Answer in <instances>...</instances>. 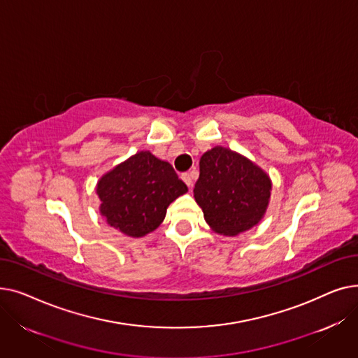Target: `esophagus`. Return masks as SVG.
I'll return each mask as SVG.
<instances>
[{
  "instance_id": "1",
  "label": "esophagus",
  "mask_w": 358,
  "mask_h": 358,
  "mask_svg": "<svg viewBox=\"0 0 358 358\" xmlns=\"http://www.w3.org/2000/svg\"><path fill=\"white\" fill-rule=\"evenodd\" d=\"M181 178H182V181L189 185V187H192L193 185V173L190 171V173H184L182 176H181Z\"/></svg>"
}]
</instances>
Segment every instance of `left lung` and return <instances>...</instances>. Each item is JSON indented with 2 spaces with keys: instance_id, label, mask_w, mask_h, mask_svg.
Listing matches in <instances>:
<instances>
[{
  "instance_id": "8db88e82",
  "label": "left lung",
  "mask_w": 358,
  "mask_h": 358,
  "mask_svg": "<svg viewBox=\"0 0 358 358\" xmlns=\"http://www.w3.org/2000/svg\"><path fill=\"white\" fill-rule=\"evenodd\" d=\"M271 182L250 159L216 146L200 158L194 199L209 227L223 235L248 231L264 216Z\"/></svg>"
}]
</instances>
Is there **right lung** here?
<instances>
[{"instance_id":"1","label":"right lung","mask_w":358,"mask_h":358,"mask_svg":"<svg viewBox=\"0 0 358 358\" xmlns=\"http://www.w3.org/2000/svg\"><path fill=\"white\" fill-rule=\"evenodd\" d=\"M187 192L171 164L148 150L117 165L97 184L100 212L107 223L134 238L155 231L169 203Z\"/></svg>"}]
</instances>
